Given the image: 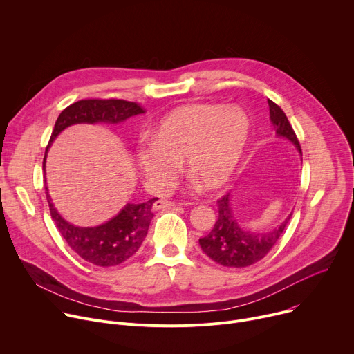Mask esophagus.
<instances>
[{
    "mask_svg": "<svg viewBox=\"0 0 354 354\" xmlns=\"http://www.w3.org/2000/svg\"><path fill=\"white\" fill-rule=\"evenodd\" d=\"M173 207H177V203H174V201H167V200H157V201L153 204V209H154V211L165 209V208H173Z\"/></svg>",
    "mask_w": 354,
    "mask_h": 354,
    "instance_id": "34e87169",
    "label": "esophagus"
}]
</instances>
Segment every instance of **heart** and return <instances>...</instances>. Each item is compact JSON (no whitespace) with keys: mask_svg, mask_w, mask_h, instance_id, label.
I'll use <instances>...</instances> for the list:
<instances>
[{"mask_svg":"<svg viewBox=\"0 0 354 354\" xmlns=\"http://www.w3.org/2000/svg\"><path fill=\"white\" fill-rule=\"evenodd\" d=\"M250 133L249 118L239 106L189 104L177 108L150 133L136 153L147 185L169 187L178 163L204 189L223 185L236 169Z\"/></svg>","mask_w":354,"mask_h":354,"instance_id":"1","label":"heart"}]
</instances>
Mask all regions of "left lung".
Returning <instances> with one entry per match:
<instances>
[{
    "label": "left lung",
    "instance_id": "left-lung-1",
    "mask_svg": "<svg viewBox=\"0 0 354 354\" xmlns=\"http://www.w3.org/2000/svg\"><path fill=\"white\" fill-rule=\"evenodd\" d=\"M270 120L279 136L291 140L301 153L298 138L284 111L268 100ZM302 154V153H301ZM218 221L207 236L200 239L203 252L215 263L225 267L242 268L261 260L276 245L283 234L291 215L277 227L267 233H253L242 229L234 219L230 208V194L227 192L218 201Z\"/></svg>",
    "mask_w": 354,
    "mask_h": 354
}]
</instances>
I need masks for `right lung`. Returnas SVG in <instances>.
Segmentation results:
<instances>
[{
    "label": "right lung",
    "mask_w": 354,
    "mask_h": 354,
    "mask_svg": "<svg viewBox=\"0 0 354 354\" xmlns=\"http://www.w3.org/2000/svg\"><path fill=\"white\" fill-rule=\"evenodd\" d=\"M143 112V106L125 100H80L62 111L55 124L49 145L63 129L70 125L97 122L120 124L125 121L127 118ZM45 189H48V187H45ZM46 198L50 215L70 249L83 260L100 267L118 266L127 261L138 252L146 238L150 221L153 218L151 207L156 200H159L150 198L142 204H128L120 214L104 225L95 227H78L70 225L57 214L48 192Z\"/></svg>",
    "instance_id": "1"
}]
</instances>
